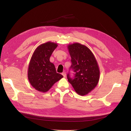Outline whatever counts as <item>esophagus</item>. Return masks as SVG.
<instances>
[{
	"instance_id": "1",
	"label": "esophagus",
	"mask_w": 131,
	"mask_h": 131,
	"mask_svg": "<svg viewBox=\"0 0 131 131\" xmlns=\"http://www.w3.org/2000/svg\"><path fill=\"white\" fill-rule=\"evenodd\" d=\"M62 74V75L64 77H66V72H63Z\"/></svg>"
}]
</instances>
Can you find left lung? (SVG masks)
<instances>
[{
    "label": "left lung",
    "instance_id": "obj_1",
    "mask_svg": "<svg viewBox=\"0 0 131 131\" xmlns=\"http://www.w3.org/2000/svg\"><path fill=\"white\" fill-rule=\"evenodd\" d=\"M71 57L70 68L75 72L74 78L67 74L68 82L80 95H85L94 89L100 79V69L92 51L85 46L76 42L67 47Z\"/></svg>",
    "mask_w": 131,
    "mask_h": 131
}]
</instances>
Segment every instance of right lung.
<instances>
[{
  "mask_svg": "<svg viewBox=\"0 0 131 131\" xmlns=\"http://www.w3.org/2000/svg\"><path fill=\"white\" fill-rule=\"evenodd\" d=\"M58 44L47 42L39 46L34 52L29 63L28 79L32 87L41 92H47L63 76L57 73L50 58Z\"/></svg>",
  "mask_w": 131,
  "mask_h": 131,
  "instance_id": "right-lung-1",
  "label": "right lung"
}]
</instances>
